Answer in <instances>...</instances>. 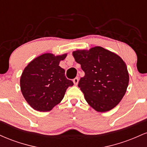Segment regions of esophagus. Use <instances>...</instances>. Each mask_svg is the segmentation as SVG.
<instances>
[{"label":"esophagus","mask_w":147,"mask_h":147,"mask_svg":"<svg viewBox=\"0 0 147 147\" xmlns=\"http://www.w3.org/2000/svg\"><path fill=\"white\" fill-rule=\"evenodd\" d=\"M78 82H79V78H78V77H76V78L73 79V83L75 86H77V84H78Z\"/></svg>","instance_id":"34e87169"}]
</instances>
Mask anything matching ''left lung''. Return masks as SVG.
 <instances>
[{
    "instance_id": "obj_1",
    "label": "left lung",
    "mask_w": 147,
    "mask_h": 147,
    "mask_svg": "<svg viewBox=\"0 0 147 147\" xmlns=\"http://www.w3.org/2000/svg\"><path fill=\"white\" fill-rule=\"evenodd\" d=\"M85 76L78 86L86 101L97 112L111 111L126 92L129 75L125 62L119 55L101 46L72 52Z\"/></svg>"
}]
</instances>
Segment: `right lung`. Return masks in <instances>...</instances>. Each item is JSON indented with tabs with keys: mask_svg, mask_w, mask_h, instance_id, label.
<instances>
[{
	"mask_svg": "<svg viewBox=\"0 0 147 147\" xmlns=\"http://www.w3.org/2000/svg\"><path fill=\"white\" fill-rule=\"evenodd\" d=\"M67 53L55 56L45 53L34 59L25 67L20 79L22 94L33 109L40 112L51 111L61 102L73 82L65 76L59 66Z\"/></svg>",
	"mask_w": 147,
	"mask_h": 147,
	"instance_id": "1",
	"label": "right lung"
}]
</instances>
